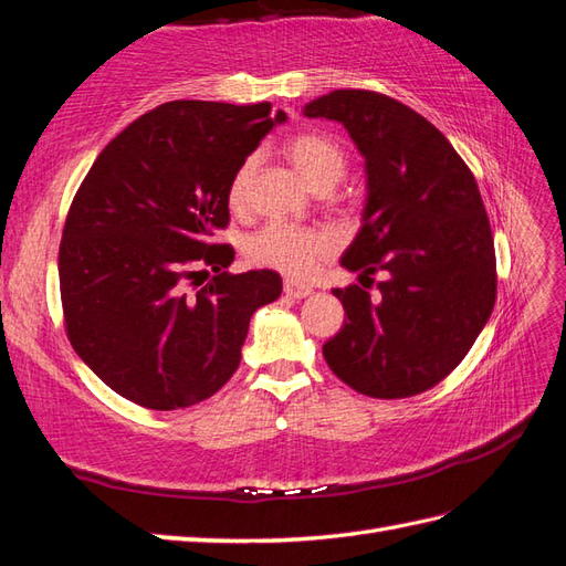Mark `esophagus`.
Instances as JSON below:
<instances>
[{
	"label": "esophagus",
	"mask_w": 566,
	"mask_h": 566,
	"mask_svg": "<svg viewBox=\"0 0 566 566\" xmlns=\"http://www.w3.org/2000/svg\"><path fill=\"white\" fill-rule=\"evenodd\" d=\"M283 291H285V295H291V297H295V300H303V297H307V295L312 293V287H310L307 283H303V281L285 279Z\"/></svg>",
	"instance_id": "obj_1"
}]
</instances>
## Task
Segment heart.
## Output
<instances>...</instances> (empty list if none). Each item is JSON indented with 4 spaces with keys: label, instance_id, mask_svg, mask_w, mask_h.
I'll use <instances>...</instances> for the list:
<instances>
[{
    "label": "heart",
    "instance_id": "heart-1",
    "mask_svg": "<svg viewBox=\"0 0 566 566\" xmlns=\"http://www.w3.org/2000/svg\"><path fill=\"white\" fill-rule=\"evenodd\" d=\"M285 155L291 165L297 169L312 188H334L344 179L348 159L344 147L338 145L334 137L319 135V133H303L287 140ZM259 167V157H247L240 169L234 171L230 181V206L242 208L247 203L249 184ZM336 249V237L326 230H310L297 228V224H283L271 222L266 228L259 230L251 237L247 251L261 266H269L275 271L291 273V275H305L315 263L332 254Z\"/></svg>",
    "mask_w": 566,
    "mask_h": 566
}]
</instances>
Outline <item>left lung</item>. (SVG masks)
<instances>
[{"mask_svg":"<svg viewBox=\"0 0 566 566\" xmlns=\"http://www.w3.org/2000/svg\"><path fill=\"white\" fill-rule=\"evenodd\" d=\"M303 113L342 123L366 159V206L342 266L385 273L378 297L366 285L334 287L346 319L324 360L360 395H419L458 368L494 310L480 188L436 125L385 94L336 90Z\"/></svg>","mask_w":566,"mask_h":566,"instance_id":"left-lung-1","label":"left lung"}]
</instances>
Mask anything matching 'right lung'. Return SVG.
Returning <instances> with one entry per match:
<instances>
[{"label":"right lung","mask_w":566,"mask_h":566,"mask_svg":"<svg viewBox=\"0 0 566 566\" xmlns=\"http://www.w3.org/2000/svg\"><path fill=\"white\" fill-rule=\"evenodd\" d=\"M285 113L169 102L102 149L67 212L60 295L72 348L113 392L171 411L198 405L242 360L249 319L279 300L269 269L228 273L230 181ZM217 275L190 291L198 272Z\"/></svg>","instance_id":"add662e5"}]
</instances>
